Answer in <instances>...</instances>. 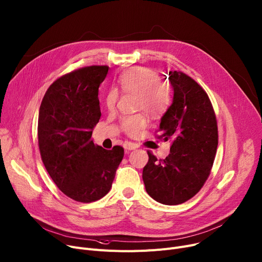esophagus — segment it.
I'll use <instances>...</instances> for the list:
<instances>
[{
    "mask_svg": "<svg viewBox=\"0 0 262 262\" xmlns=\"http://www.w3.org/2000/svg\"><path fill=\"white\" fill-rule=\"evenodd\" d=\"M123 147H124L125 149H127V150H132V149L137 148L138 145H137L136 143H134V142H128V141H126V142H124Z\"/></svg>",
    "mask_w": 262,
    "mask_h": 262,
    "instance_id": "1",
    "label": "esophagus"
}]
</instances>
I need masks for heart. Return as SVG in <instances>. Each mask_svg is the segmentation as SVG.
<instances>
[{"label": "heart", "instance_id": "obj_1", "mask_svg": "<svg viewBox=\"0 0 262 262\" xmlns=\"http://www.w3.org/2000/svg\"><path fill=\"white\" fill-rule=\"evenodd\" d=\"M117 85L127 94L136 95V106L150 116L161 115L169 105L171 100V87L168 83L159 80V75L149 68H132L122 74ZM118 99L116 91H111L106 98L107 108H113ZM147 124L144 115L124 117L121 121V128L130 136L137 135Z\"/></svg>", "mask_w": 262, "mask_h": 262}]
</instances>
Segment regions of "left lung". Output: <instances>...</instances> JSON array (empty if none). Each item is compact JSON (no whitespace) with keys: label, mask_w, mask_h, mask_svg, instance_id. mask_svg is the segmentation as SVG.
<instances>
[{"label":"left lung","mask_w":262,"mask_h":262,"mask_svg":"<svg viewBox=\"0 0 262 262\" xmlns=\"http://www.w3.org/2000/svg\"><path fill=\"white\" fill-rule=\"evenodd\" d=\"M168 76L173 98L161 118L158 138L172 139L170 151L165 159L147 151L142 178L152 199L177 205L193 198L210 176L218 128L211 100L202 87L181 72H169Z\"/></svg>","instance_id":"left-lung-1"}]
</instances>
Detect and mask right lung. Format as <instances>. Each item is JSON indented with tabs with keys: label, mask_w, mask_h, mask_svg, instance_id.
I'll list each match as a JSON object with an SVG mask.
<instances>
[{
	"label": "right lung",
	"mask_w": 262,
	"mask_h": 262,
	"mask_svg": "<svg viewBox=\"0 0 262 262\" xmlns=\"http://www.w3.org/2000/svg\"><path fill=\"white\" fill-rule=\"evenodd\" d=\"M106 65L82 67L52 83L42 100L38 142L50 178L67 197L90 203L105 196L124 148L96 145L93 129L101 117L98 90Z\"/></svg>",
	"instance_id": "add662e5"
}]
</instances>
